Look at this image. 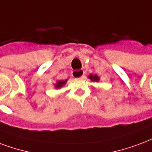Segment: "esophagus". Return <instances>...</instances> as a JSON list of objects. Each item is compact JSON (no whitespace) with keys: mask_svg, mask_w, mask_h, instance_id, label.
<instances>
[{"mask_svg":"<svg viewBox=\"0 0 152 152\" xmlns=\"http://www.w3.org/2000/svg\"><path fill=\"white\" fill-rule=\"evenodd\" d=\"M72 76L74 77H80L84 78L85 77V72L83 70H76L72 72Z\"/></svg>","mask_w":152,"mask_h":152,"instance_id":"1","label":"esophagus"}]
</instances>
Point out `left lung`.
Masks as SVG:
<instances>
[{
	"label": "left lung",
	"instance_id": "1",
	"mask_svg": "<svg viewBox=\"0 0 152 152\" xmlns=\"http://www.w3.org/2000/svg\"><path fill=\"white\" fill-rule=\"evenodd\" d=\"M89 78H90V80H92L93 81H98L99 80V77L96 76V75H95V76L90 75V76H89Z\"/></svg>",
	"mask_w": 152,
	"mask_h": 152
}]
</instances>
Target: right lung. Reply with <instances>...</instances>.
<instances>
[{
  "instance_id": "add662e5",
  "label": "right lung",
  "mask_w": 152,
  "mask_h": 152,
  "mask_svg": "<svg viewBox=\"0 0 152 152\" xmlns=\"http://www.w3.org/2000/svg\"><path fill=\"white\" fill-rule=\"evenodd\" d=\"M67 82V80H59V81L57 82V84L56 85V88H61L64 85H65V83Z\"/></svg>"
}]
</instances>
